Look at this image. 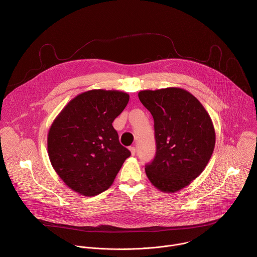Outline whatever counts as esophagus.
I'll use <instances>...</instances> for the list:
<instances>
[{
	"instance_id": "34e87169",
	"label": "esophagus",
	"mask_w": 257,
	"mask_h": 257,
	"mask_svg": "<svg viewBox=\"0 0 257 257\" xmlns=\"http://www.w3.org/2000/svg\"><path fill=\"white\" fill-rule=\"evenodd\" d=\"M129 150H130V152H131V154H132V155H135V153H136V148H135L134 146L129 147Z\"/></svg>"
}]
</instances>
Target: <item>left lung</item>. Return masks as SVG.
Masks as SVG:
<instances>
[{
  "instance_id": "obj_1",
  "label": "left lung",
  "mask_w": 257,
  "mask_h": 257,
  "mask_svg": "<svg viewBox=\"0 0 257 257\" xmlns=\"http://www.w3.org/2000/svg\"><path fill=\"white\" fill-rule=\"evenodd\" d=\"M138 97L154 120L156 152L145 166L150 183L176 193L197 179L215 147L212 119L200 101L181 88L141 91Z\"/></svg>"
}]
</instances>
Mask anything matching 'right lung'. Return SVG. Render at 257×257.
Instances as JSON below:
<instances>
[{"instance_id": "right-lung-1", "label": "right lung", "mask_w": 257, "mask_h": 257, "mask_svg": "<svg viewBox=\"0 0 257 257\" xmlns=\"http://www.w3.org/2000/svg\"><path fill=\"white\" fill-rule=\"evenodd\" d=\"M129 102L120 91L91 90L73 98L50 126V162L72 191L93 197L108 190L131 153L119 142L113 121Z\"/></svg>"}]
</instances>
